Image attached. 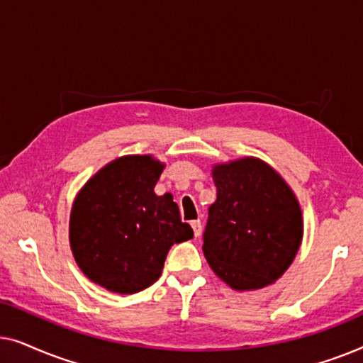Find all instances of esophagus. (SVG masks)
<instances>
[{"label":"esophagus","instance_id":"obj_1","mask_svg":"<svg viewBox=\"0 0 363 363\" xmlns=\"http://www.w3.org/2000/svg\"><path fill=\"white\" fill-rule=\"evenodd\" d=\"M191 228H193V233H195L196 238L201 235V221H200V220L191 221Z\"/></svg>","mask_w":363,"mask_h":363}]
</instances>
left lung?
Instances as JSON below:
<instances>
[{
	"label": "left lung",
	"mask_w": 363,
	"mask_h": 363,
	"mask_svg": "<svg viewBox=\"0 0 363 363\" xmlns=\"http://www.w3.org/2000/svg\"><path fill=\"white\" fill-rule=\"evenodd\" d=\"M216 200L208 210L203 255L235 291H256L287 271L304 220L297 196L269 163L242 157L211 170Z\"/></svg>",
	"instance_id": "1"
}]
</instances>
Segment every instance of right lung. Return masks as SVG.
I'll use <instances>...</instances> for the list:
<instances>
[{
  "instance_id": "1",
  "label": "right lung",
  "mask_w": 363,
  "mask_h": 363,
  "mask_svg": "<svg viewBox=\"0 0 363 363\" xmlns=\"http://www.w3.org/2000/svg\"><path fill=\"white\" fill-rule=\"evenodd\" d=\"M165 163L152 155L118 157L74 198L69 242L81 271L117 294H135L162 274L168 250L193 238L172 193L153 191Z\"/></svg>"
}]
</instances>
